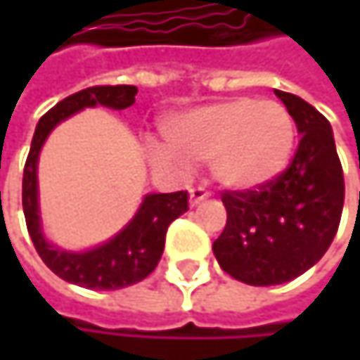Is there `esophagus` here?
Instances as JSON below:
<instances>
[{
    "instance_id": "obj_1",
    "label": "esophagus",
    "mask_w": 360,
    "mask_h": 360,
    "mask_svg": "<svg viewBox=\"0 0 360 360\" xmlns=\"http://www.w3.org/2000/svg\"><path fill=\"white\" fill-rule=\"evenodd\" d=\"M208 191L204 189V187H191L189 189V202L191 204H200V202H204V200H208Z\"/></svg>"
}]
</instances>
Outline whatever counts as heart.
Returning a JSON list of instances; mask_svg holds the SVG:
<instances>
[{"instance_id":"1","label":"heart","mask_w":360,"mask_h":360,"mask_svg":"<svg viewBox=\"0 0 360 360\" xmlns=\"http://www.w3.org/2000/svg\"><path fill=\"white\" fill-rule=\"evenodd\" d=\"M158 162H210L212 179L231 191L260 189L290 165L296 122L279 102L233 98L187 110L165 120Z\"/></svg>"}]
</instances>
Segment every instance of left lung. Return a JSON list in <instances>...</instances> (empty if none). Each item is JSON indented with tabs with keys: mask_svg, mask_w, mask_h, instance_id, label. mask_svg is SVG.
<instances>
[{
	"mask_svg": "<svg viewBox=\"0 0 360 360\" xmlns=\"http://www.w3.org/2000/svg\"><path fill=\"white\" fill-rule=\"evenodd\" d=\"M300 137L292 165L260 189L223 191L227 225L212 252L225 273L248 285H279L321 260L344 206V173L323 114L275 89Z\"/></svg>",
	"mask_w": 360,
	"mask_h": 360,
	"instance_id": "8db88e82",
	"label": "left lung"
}]
</instances>
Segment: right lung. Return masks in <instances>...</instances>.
<instances>
[{"label":"right lung","mask_w":360,"mask_h":360,"mask_svg":"<svg viewBox=\"0 0 360 360\" xmlns=\"http://www.w3.org/2000/svg\"><path fill=\"white\" fill-rule=\"evenodd\" d=\"M133 85H98L87 87L58 102L37 122L31 152L22 175V208L29 236L41 260L64 281L89 290H118L146 279L158 264L169 225L187 210V191L148 193L135 217L108 242L85 252L62 250L49 244L41 229L37 162L47 135L66 118L83 108L106 106L112 110L129 108L135 102Z\"/></svg>","instance_id":"right-lung-1"}]
</instances>
